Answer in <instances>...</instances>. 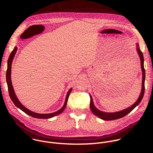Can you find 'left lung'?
<instances>
[{
	"mask_svg": "<svg viewBox=\"0 0 153 153\" xmlns=\"http://www.w3.org/2000/svg\"><path fill=\"white\" fill-rule=\"evenodd\" d=\"M137 51L138 53V54L139 56L140 59V63H141V67H142V91L140 93V96L138 98L137 100L132 105L129 106V108L125 109L120 111L115 112V113H105L99 110L97 108H96L93 103L92 97L90 96V109L92 111V113L97 116L98 117L104 120H116L120 119L128 114H129L131 111L134 108H135L141 102V100L143 99L144 92H145V71L143 66V56L142 54V52L140 51L139 48V46L137 43Z\"/></svg>",
	"mask_w": 153,
	"mask_h": 153,
	"instance_id": "8db88e82",
	"label": "left lung"
}]
</instances>
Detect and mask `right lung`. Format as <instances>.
Returning a JSON list of instances; mask_svg holds the SVG:
<instances>
[{
    "instance_id": "obj_1",
    "label": "right lung",
    "mask_w": 153,
    "mask_h": 153,
    "mask_svg": "<svg viewBox=\"0 0 153 153\" xmlns=\"http://www.w3.org/2000/svg\"><path fill=\"white\" fill-rule=\"evenodd\" d=\"M17 50V48L16 47H14V50L12 51L11 53L10 54L8 60V63H7V74H6V79H7V85H8V92H9V94H10V97L11 99V100L13 101V102L14 103V104L19 109L24 111L25 113H26L27 114L33 117H35L37 119H50L51 118L53 117H54L55 116L59 115V114H60L64 110L65 107L67 106V101L70 96V94L72 90V88H70L68 91V92L67 93V96H66V99H65V103L63 105V106L62 107V108H60V110L56 112L53 113H50V114H39V113H34L30 110H29L28 109H27V108H25L19 100H18L17 97L16 96V94L14 93L13 87L12 85V83H11V63L13 60V58L14 57V55L16 54V53Z\"/></svg>"
}]
</instances>
